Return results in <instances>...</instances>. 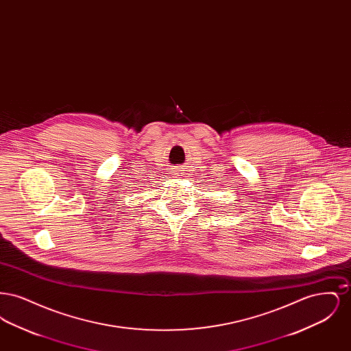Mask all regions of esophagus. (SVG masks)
Returning a JSON list of instances; mask_svg holds the SVG:
<instances>
[{
	"instance_id": "obj_1",
	"label": "esophagus",
	"mask_w": 351,
	"mask_h": 351,
	"mask_svg": "<svg viewBox=\"0 0 351 351\" xmlns=\"http://www.w3.org/2000/svg\"><path fill=\"white\" fill-rule=\"evenodd\" d=\"M172 173L175 175V176H179L182 172H180V169L178 167L172 168Z\"/></svg>"
}]
</instances>
